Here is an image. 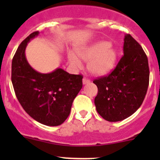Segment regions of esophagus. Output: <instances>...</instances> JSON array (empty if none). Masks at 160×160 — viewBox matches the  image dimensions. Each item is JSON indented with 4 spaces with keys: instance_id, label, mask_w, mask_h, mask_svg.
<instances>
[{
    "instance_id": "esophagus-1",
    "label": "esophagus",
    "mask_w": 160,
    "mask_h": 160,
    "mask_svg": "<svg viewBox=\"0 0 160 160\" xmlns=\"http://www.w3.org/2000/svg\"><path fill=\"white\" fill-rule=\"evenodd\" d=\"M90 83V80L88 78H83V84H88V83Z\"/></svg>"
}]
</instances>
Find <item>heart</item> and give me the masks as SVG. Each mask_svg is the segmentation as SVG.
I'll list each match as a JSON object with an SVG mask.
<instances>
[{"label":"heart","instance_id":"1","mask_svg":"<svg viewBox=\"0 0 160 160\" xmlns=\"http://www.w3.org/2000/svg\"><path fill=\"white\" fill-rule=\"evenodd\" d=\"M76 52L80 59L88 61V71L98 77L110 73L115 67L118 56L115 46L107 41L96 42L77 49ZM72 52L68 54L69 63L75 69L82 67L81 61Z\"/></svg>","mask_w":160,"mask_h":160}]
</instances>
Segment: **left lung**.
<instances>
[{
  "label": "left lung",
  "mask_w": 160,
  "mask_h": 160,
  "mask_svg": "<svg viewBox=\"0 0 160 160\" xmlns=\"http://www.w3.org/2000/svg\"><path fill=\"white\" fill-rule=\"evenodd\" d=\"M124 56L106 77L93 80L98 89L97 111L108 122H119L133 114L142 104L149 81L148 59L142 46L125 35Z\"/></svg>",
  "instance_id": "left-lung-1"
}]
</instances>
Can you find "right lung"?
Listing matches in <instances>:
<instances>
[{"mask_svg": "<svg viewBox=\"0 0 160 160\" xmlns=\"http://www.w3.org/2000/svg\"><path fill=\"white\" fill-rule=\"evenodd\" d=\"M38 34L32 32L18 48L12 59L11 81L19 103L32 118L58 126L68 118L72 101L83 87V77L61 68L49 73L34 70L27 61L25 49Z\"/></svg>", "mask_w": 160, "mask_h": 160, "instance_id": "add662e5", "label": "right lung"}]
</instances>
